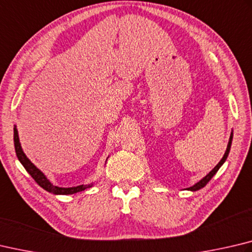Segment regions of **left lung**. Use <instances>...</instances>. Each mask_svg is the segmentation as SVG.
Instances as JSON below:
<instances>
[{"instance_id": "1", "label": "left lung", "mask_w": 252, "mask_h": 252, "mask_svg": "<svg viewBox=\"0 0 252 252\" xmlns=\"http://www.w3.org/2000/svg\"><path fill=\"white\" fill-rule=\"evenodd\" d=\"M232 136H234V133H232V131H231V133H230V138H229V142H228V145H227V149H226V152H225V154H223V157H222V158L220 159V162H219L216 166H215L212 171H210L207 175H206L205 177H203L202 180H200L199 182H197L196 183L195 185H193V186H190V187H189V189H186L187 190H191V191H196V190H198V189H203V187H205L206 185H207V183L212 180V177L215 175V174H216L217 172H218V170L219 168H220V166L222 165L223 163L226 162V159H227V158H228V154H229V151H230V148H231V142H232Z\"/></svg>"}]
</instances>
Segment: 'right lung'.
I'll return each instance as SVG.
<instances>
[{"mask_svg": "<svg viewBox=\"0 0 252 252\" xmlns=\"http://www.w3.org/2000/svg\"><path fill=\"white\" fill-rule=\"evenodd\" d=\"M14 146H15V152H16V157L18 158V161H20L22 163V165L25 167L27 173L34 178V181L37 183L40 187H43L45 190L49 191V193H53L56 195H71V194L78 193V191L85 190L86 189H89V187H93L94 184L67 187V189L66 187H58V186L53 185L52 182H50L46 177V175H45L42 171L38 170V168L30 161V158L26 157L25 153L23 152L20 138H18V132L16 129V126H14Z\"/></svg>", "mask_w": 252, "mask_h": 252, "instance_id": "obj_1", "label": "right lung"}]
</instances>
